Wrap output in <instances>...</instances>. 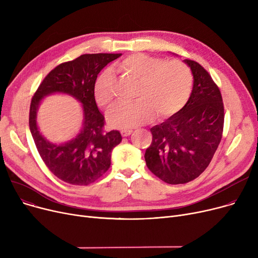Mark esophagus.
Listing matches in <instances>:
<instances>
[{"label": "esophagus", "mask_w": 258, "mask_h": 258, "mask_svg": "<svg viewBox=\"0 0 258 258\" xmlns=\"http://www.w3.org/2000/svg\"><path fill=\"white\" fill-rule=\"evenodd\" d=\"M132 133H133L132 130H122V131H121V135H122V136H123V137H128Z\"/></svg>", "instance_id": "34e87169"}]
</instances>
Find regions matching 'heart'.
Masks as SVG:
<instances>
[{
  "instance_id": "obj_1",
  "label": "heart",
  "mask_w": 258,
  "mask_h": 258,
  "mask_svg": "<svg viewBox=\"0 0 258 258\" xmlns=\"http://www.w3.org/2000/svg\"><path fill=\"white\" fill-rule=\"evenodd\" d=\"M114 71L138 81L136 101L120 103L107 115V123L114 128H131L151 120L155 114L164 119L177 114L186 104L192 89V74L180 60L163 59L135 53L117 62ZM115 78L110 70L103 71L94 87L97 104L108 107L114 99Z\"/></svg>"
}]
</instances>
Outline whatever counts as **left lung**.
Instances as JSON below:
<instances>
[{"mask_svg":"<svg viewBox=\"0 0 258 258\" xmlns=\"http://www.w3.org/2000/svg\"><path fill=\"white\" fill-rule=\"evenodd\" d=\"M190 68V97L177 114L151 128L153 141L144 158L155 175L168 184H185L204 171L222 139L224 105L221 92L197 61Z\"/></svg>","mask_w":258,"mask_h":258,"instance_id":"left-lung-1","label":"left lung"}]
</instances>
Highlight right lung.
<instances>
[{"label":"right lung","mask_w":258,"mask_h":258,"mask_svg":"<svg viewBox=\"0 0 258 258\" xmlns=\"http://www.w3.org/2000/svg\"><path fill=\"white\" fill-rule=\"evenodd\" d=\"M121 54H84L74 60L60 63L39 85L31 100L29 127L39 156L50 171L72 185H89L106 172L111 155L121 140L118 131L103 133L104 117L94 96L97 75ZM53 93L73 97L82 104V128L69 142L53 144L44 138L37 125V112L42 99Z\"/></svg>","instance_id":"1"}]
</instances>
